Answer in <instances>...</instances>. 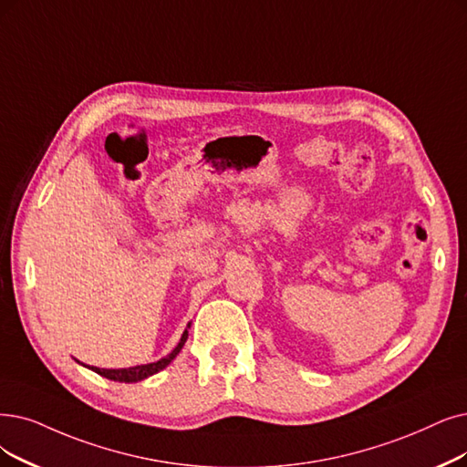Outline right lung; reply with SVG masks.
Segmentation results:
<instances>
[{"mask_svg":"<svg viewBox=\"0 0 467 467\" xmlns=\"http://www.w3.org/2000/svg\"><path fill=\"white\" fill-rule=\"evenodd\" d=\"M190 327H192V322L188 324V327L183 329L182 337H180V343L172 348L171 354H166V357H162L161 360L151 362V364H141V366H132V368H119V369H107V368H98V366H88V364H82V362H78V360H77V362L82 364L84 368L91 369V371H96V374H99L101 378L110 379V381L138 383V381H141V379H147L149 376H155L157 371L164 369L166 366H169V364L178 357V352L182 350V347L185 345V341H188V329H190Z\"/></svg>","mask_w":467,"mask_h":467,"instance_id":"obj_1","label":"right lung"}]
</instances>
